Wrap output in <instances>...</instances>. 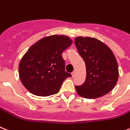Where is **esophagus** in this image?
<instances>
[{"label": "esophagus", "instance_id": "1", "mask_svg": "<svg viewBox=\"0 0 130 130\" xmlns=\"http://www.w3.org/2000/svg\"><path fill=\"white\" fill-rule=\"evenodd\" d=\"M75 75V71H73V72L71 73V75H72L73 77H74Z\"/></svg>", "mask_w": 130, "mask_h": 130}]
</instances>
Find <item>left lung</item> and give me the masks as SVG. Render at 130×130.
Masks as SVG:
<instances>
[{"instance_id": "1", "label": "left lung", "mask_w": 130, "mask_h": 130, "mask_svg": "<svg viewBox=\"0 0 130 130\" xmlns=\"http://www.w3.org/2000/svg\"><path fill=\"white\" fill-rule=\"evenodd\" d=\"M75 44L86 66L85 82L75 86L78 95L95 99L108 93L119 77L118 62L112 51L100 40L89 37H76Z\"/></svg>"}]
</instances>
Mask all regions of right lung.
Segmentation results:
<instances>
[{
	"instance_id": "add662e5",
	"label": "right lung",
	"mask_w": 130,
	"mask_h": 130,
	"mask_svg": "<svg viewBox=\"0 0 130 130\" xmlns=\"http://www.w3.org/2000/svg\"><path fill=\"white\" fill-rule=\"evenodd\" d=\"M72 43L67 36L54 35L41 39L28 48L19 63V74L29 92L46 97L59 91L63 82L71 77L65 71L62 53Z\"/></svg>"
}]
</instances>
